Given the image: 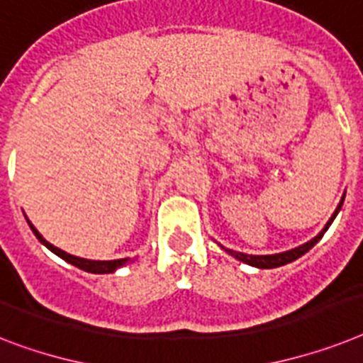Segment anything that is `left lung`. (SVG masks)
Segmentation results:
<instances>
[{
  "label": "left lung",
  "instance_id": "8db88e82",
  "mask_svg": "<svg viewBox=\"0 0 363 363\" xmlns=\"http://www.w3.org/2000/svg\"><path fill=\"white\" fill-rule=\"evenodd\" d=\"M341 203H343V199H341L340 206H337V209L334 211V215L330 217V220L326 223L325 230H323V232L319 233L317 238H313L311 241H308L306 245H302V247L293 248V250H287V252H282V254H272V256H248V254L235 252V250H228V252L232 254L233 257H238L239 262H245V263H248V265H254V267H259V269H274V267H280V265H286V263L295 262L296 257L304 256V254H306L308 250H310V248L313 247V245H315V242L323 238V235H325V232L328 230V226L332 224V220L336 218L337 211L341 209Z\"/></svg>",
  "mask_w": 363,
  "mask_h": 363
}]
</instances>
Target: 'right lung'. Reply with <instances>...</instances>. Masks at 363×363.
<instances>
[{"mask_svg":"<svg viewBox=\"0 0 363 363\" xmlns=\"http://www.w3.org/2000/svg\"><path fill=\"white\" fill-rule=\"evenodd\" d=\"M29 226H31L33 233L37 235L38 241L44 242V245H46V247L50 248L52 252H55L59 257H62V259H67L68 263H72V265H76V267L83 269V271H86V272H96V274H106V272H115L116 269L122 267V265H124V263L128 262V259H115V262H92V259H83V257L72 256V254L65 252V250H61V248L53 247L52 242H48L46 239L42 238L40 233L37 232V228H35V226H33L31 223H29Z\"/></svg>","mask_w":363,"mask_h":363,"instance_id":"right-lung-1","label":"right lung"}]
</instances>
